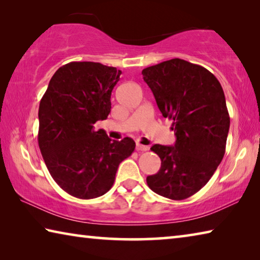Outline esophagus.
Instances as JSON below:
<instances>
[{
  "instance_id": "1",
  "label": "esophagus",
  "mask_w": 260,
  "mask_h": 260,
  "mask_svg": "<svg viewBox=\"0 0 260 260\" xmlns=\"http://www.w3.org/2000/svg\"><path fill=\"white\" fill-rule=\"evenodd\" d=\"M136 149H137L138 152H145V151H147L148 147L145 146V145H142V144L137 143V145H136Z\"/></svg>"
}]
</instances>
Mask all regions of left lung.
<instances>
[{
	"label": "left lung",
	"instance_id": "1",
	"mask_svg": "<svg viewBox=\"0 0 260 260\" xmlns=\"http://www.w3.org/2000/svg\"><path fill=\"white\" fill-rule=\"evenodd\" d=\"M142 74L176 135L174 146L151 147L161 158V169L147 177V185L161 197L185 200L210 180L224 157L230 130L224 91L207 68L179 58Z\"/></svg>",
	"mask_w": 260,
	"mask_h": 260
}]
</instances>
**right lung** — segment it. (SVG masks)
<instances>
[{"instance_id": "obj_1", "label": "right lung", "mask_w": 260, "mask_h": 260, "mask_svg": "<svg viewBox=\"0 0 260 260\" xmlns=\"http://www.w3.org/2000/svg\"><path fill=\"white\" fill-rule=\"evenodd\" d=\"M121 71L100 62L72 61L58 68L40 102L39 146L50 175L77 199L112 188L120 163L135 151L131 138L112 140L94 123L106 120Z\"/></svg>"}]
</instances>
